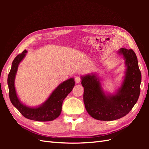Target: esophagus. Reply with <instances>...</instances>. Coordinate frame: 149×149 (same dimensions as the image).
Instances as JSON below:
<instances>
[{
    "label": "esophagus",
    "instance_id": "obj_1",
    "mask_svg": "<svg viewBox=\"0 0 149 149\" xmlns=\"http://www.w3.org/2000/svg\"><path fill=\"white\" fill-rule=\"evenodd\" d=\"M75 82L76 83H79L80 81H81V78L79 77V76H76V77H75Z\"/></svg>",
    "mask_w": 149,
    "mask_h": 149
}]
</instances>
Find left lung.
<instances>
[{
    "label": "left lung",
    "mask_w": 149,
    "mask_h": 149,
    "mask_svg": "<svg viewBox=\"0 0 149 149\" xmlns=\"http://www.w3.org/2000/svg\"><path fill=\"white\" fill-rule=\"evenodd\" d=\"M126 68L121 87L116 94L106 95L96 74L81 76L83 101L88 113L100 120H114L127 115L137 102L141 92V73L137 58L132 49L121 48Z\"/></svg>",
    "instance_id": "8db88e82"
}]
</instances>
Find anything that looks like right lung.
Masks as SVG:
<instances>
[{"instance_id": "obj_1", "label": "right lung", "mask_w": 149, "mask_h": 149, "mask_svg": "<svg viewBox=\"0 0 149 149\" xmlns=\"http://www.w3.org/2000/svg\"><path fill=\"white\" fill-rule=\"evenodd\" d=\"M27 51L25 50L18 55L12 62L10 73L8 75L7 83L9 97L12 104L19 110L25 118L36 121H50L56 119L61 114L62 104L65 97L74 88V78L67 79L54 90L47 100L37 107H30L21 103L17 97L14 81L20 61L24 59Z\"/></svg>"}]
</instances>
